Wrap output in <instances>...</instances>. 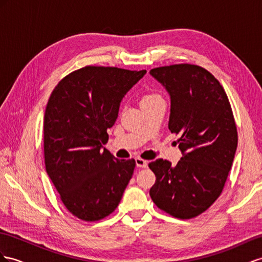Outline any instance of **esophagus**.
<instances>
[{
	"mask_svg": "<svg viewBox=\"0 0 262 262\" xmlns=\"http://www.w3.org/2000/svg\"><path fill=\"white\" fill-rule=\"evenodd\" d=\"M135 162H136V166L139 167V168H146V167L148 166V162L142 158H136Z\"/></svg>",
	"mask_w": 262,
	"mask_h": 262,
	"instance_id": "1",
	"label": "esophagus"
}]
</instances>
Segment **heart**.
I'll list each match as a JSON object with an SVG mask.
<instances>
[{"mask_svg": "<svg viewBox=\"0 0 262 262\" xmlns=\"http://www.w3.org/2000/svg\"><path fill=\"white\" fill-rule=\"evenodd\" d=\"M159 98H162L159 95H156V94H148V95H145L142 99V104H145V103H150V102H154V100H157Z\"/></svg>", "mask_w": 262, "mask_h": 262, "instance_id": "obj_1", "label": "heart"}]
</instances>
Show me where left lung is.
<instances>
[{
    "mask_svg": "<svg viewBox=\"0 0 262 262\" xmlns=\"http://www.w3.org/2000/svg\"><path fill=\"white\" fill-rule=\"evenodd\" d=\"M150 75L168 93V128L179 134L176 166L162 158L148 166L156 176L149 195L159 209L180 219L203 213L220 196L237 150L231 106L223 86L191 64L157 67Z\"/></svg>",
    "mask_w": 262,
    "mask_h": 262,
    "instance_id": "left-lung-1",
    "label": "left lung"
}]
</instances>
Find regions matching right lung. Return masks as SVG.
Masks as SVG:
<instances>
[{"instance_id": "right-lung-1", "label": "right lung", "mask_w": 262, "mask_h": 262, "mask_svg": "<svg viewBox=\"0 0 262 262\" xmlns=\"http://www.w3.org/2000/svg\"><path fill=\"white\" fill-rule=\"evenodd\" d=\"M146 71L86 66L63 78L44 114L45 168L65 207L85 221L116 209L135 168L105 149L120 103Z\"/></svg>"}]
</instances>
